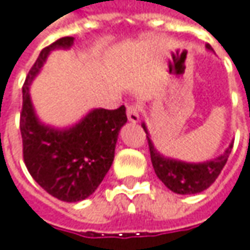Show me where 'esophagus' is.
Here are the masks:
<instances>
[{
  "label": "esophagus",
  "mask_w": 250,
  "mask_h": 250,
  "mask_svg": "<svg viewBox=\"0 0 250 250\" xmlns=\"http://www.w3.org/2000/svg\"><path fill=\"white\" fill-rule=\"evenodd\" d=\"M127 119L131 123H137L140 120V108L136 104H131L127 107Z\"/></svg>",
  "instance_id": "obj_1"
}]
</instances>
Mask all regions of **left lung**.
Returning a JSON list of instances; mask_svg holds the SVG:
<instances>
[{"label":"left lung","mask_w":250,"mask_h":250,"mask_svg":"<svg viewBox=\"0 0 250 250\" xmlns=\"http://www.w3.org/2000/svg\"><path fill=\"white\" fill-rule=\"evenodd\" d=\"M206 48L209 51H213V48L209 44H206ZM142 127L146 131L154 173L165 183L167 189H170L171 192L177 193V194H196V193L206 190L217 179L222 169L225 167L228 157L233 147V143H230L229 147L220 156H217L212 160H206L202 163H188V162L176 160V159L160 154L150 139L146 125L142 123Z\"/></svg>","instance_id":"1"}]
</instances>
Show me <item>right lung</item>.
Masks as SVG:
<instances>
[{"label": "right lung", "mask_w": 250, "mask_h": 250, "mask_svg": "<svg viewBox=\"0 0 250 250\" xmlns=\"http://www.w3.org/2000/svg\"><path fill=\"white\" fill-rule=\"evenodd\" d=\"M73 37L45 47L22 85L20 130L25 166L35 182L62 202H80L96 192L114 160L119 131L127 123L125 107L94 108L79 123L57 128L44 125L34 110L30 85L54 50H68Z\"/></svg>", "instance_id": "obj_1"}]
</instances>
